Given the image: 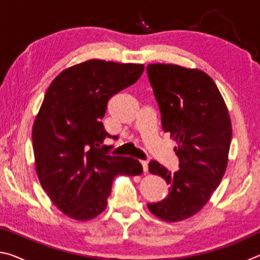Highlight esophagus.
Segmentation results:
<instances>
[{
    "label": "esophagus",
    "instance_id": "34e87169",
    "mask_svg": "<svg viewBox=\"0 0 260 260\" xmlns=\"http://www.w3.org/2000/svg\"><path fill=\"white\" fill-rule=\"evenodd\" d=\"M141 164H142L144 174L148 173V161H147V160H141Z\"/></svg>",
    "mask_w": 260,
    "mask_h": 260
}]
</instances>
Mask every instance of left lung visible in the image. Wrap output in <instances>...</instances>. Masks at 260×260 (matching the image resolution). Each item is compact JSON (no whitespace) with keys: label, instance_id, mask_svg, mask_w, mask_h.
<instances>
[{"label":"left lung","instance_id":"1","mask_svg":"<svg viewBox=\"0 0 260 260\" xmlns=\"http://www.w3.org/2000/svg\"><path fill=\"white\" fill-rule=\"evenodd\" d=\"M161 126L177 142L175 172L156 160L150 173L170 186L166 199L148 204L164 221L177 222L196 214L210 201L225 174L232 140L230 113L212 78L197 69L174 64L147 67Z\"/></svg>","mask_w":260,"mask_h":260}]
</instances>
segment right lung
I'll return each mask as SVG.
<instances>
[{"mask_svg":"<svg viewBox=\"0 0 260 260\" xmlns=\"http://www.w3.org/2000/svg\"><path fill=\"white\" fill-rule=\"evenodd\" d=\"M143 64L89 59L57 76L48 88L32 131L35 171L57 209L74 220L98 217L117 175H140L132 157L100 148L108 101L138 81Z\"/></svg>","mask_w":260,"mask_h":260,"instance_id":"obj_1","label":"right lung"}]
</instances>
